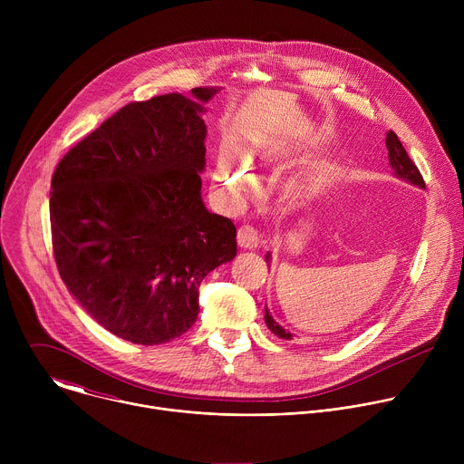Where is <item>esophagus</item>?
<instances>
[{"label": "esophagus", "instance_id": "1", "mask_svg": "<svg viewBox=\"0 0 464 464\" xmlns=\"http://www.w3.org/2000/svg\"><path fill=\"white\" fill-rule=\"evenodd\" d=\"M237 242H238V246L242 249H255L258 246V242H260L258 231L253 226H242V227H238Z\"/></svg>", "mask_w": 464, "mask_h": 464}]
</instances>
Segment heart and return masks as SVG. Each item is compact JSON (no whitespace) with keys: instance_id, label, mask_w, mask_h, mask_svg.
<instances>
[{"instance_id":"b5f03b06","label":"heart","mask_w":464,"mask_h":464,"mask_svg":"<svg viewBox=\"0 0 464 464\" xmlns=\"http://www.w3.org/2000/svg\"><path fill=\"white\" fill-rule=\"evenodd\" d=\"M213 181H215L217 188L226 198H229V200H238L240 194L246 192L247 188H251V185H253L251 176L247 174L246 167H242L240 163H237L229 158L218 161V165L213 172ZM317 188H319V181L315 178L292 176L279 185L277 196H279V202L283 206H286L288 209H295V208L303 206L304 202H308L310 198L317 192Z\"/></svg>"}]
</instances>
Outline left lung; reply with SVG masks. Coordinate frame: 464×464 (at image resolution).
Masks as SVG:
<instances>
[{
    "instance_id": "left-lung-1",
    "label": "left lung",
    "mask_w": 464,
    "mask_h": 464,
    "mask_svg": "<svg viewBox=\"0 0 464 464\" xmlns=\"http://www.w3.org/2000/svg\"><path fill=\"white\" fill-rule=\"evenodd\" d=\"M385 147H387V156H389V165H391V169H392V174L399 178V179H402V181H408L410 185H415V187H419V188H426V183H424V179H422V176H420V172H419V169L415 167V163L410 160V156H408V152H406V149L402 147V143H401V140L396 138V134L394 131H387V136H385ZM270 260H272V253L268 251L266 253V262L270 264ZM264 323H266V326L272 330V333L277 336V338H281V340H294V334L292 333H288L286 328H283L274 317H272V314H270V310L268 308H264Z\"/></svg>"
}]
</instances>
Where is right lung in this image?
Wrapping results in <instances>:
<instances>
[{"label":"right lung","mask_w":464,"mask_h":464,"mask_svg":"<svg viewBox=\"0 0 464 464\" xmlns=\"http://www.w3.org/2000/svg\"><path fill=\"white\" fill-rule=\"evenodd\" d=\"M220 88L131 102L58 163L51 179L56 268L111 334L167 343L198 319V286L237 256V227L202 200L206 104Z\"/></svg>","instance_id":"right-lung-1"}]
</instances>
